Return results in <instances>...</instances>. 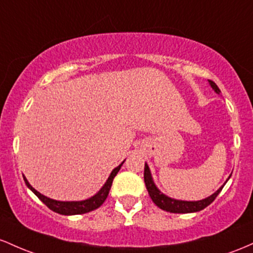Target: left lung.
Instances as JSON below:
<instances>
[{
  "label": "left lung",
  "instance_id": "left-lung-1",
  "mask_svg": "<svg viewBox=\"0 0 253 253\" xmlns=\"http://www.w3.org/2000/svg\"><path fill=\"white\" fill-rule=\"evenodd\" d=\"M209 81V84L211 86V88L220 94L221 90L218 89V87L216 86L215 82H212L211 80ZM231 178V175L228 177V179ZM227 179V180H228ZM226 180V183H227ZM144 183H146V188L148 190V194L152 198V201L154 202L160 209L163 211H169V212H178V214H186V212H196L200 211L202 209L208 207L209 204L212 203V201L216 198V196L220 194V191L222 190L225 184L221 186L220 189L216 190L214 194L209 196V197L204 198V200H200V201H181V200H175V198H171L169 197L167 195H165L164 192H161L160 190L158 189V186L155 185L154 180H153L152 173H150L149 166L147 165V163L144 164Z\"/></svg>",
  "mask_w": 253,
  "mask_h": 253
}]
</instances>
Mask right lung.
Returning a JSON list of instances; mask_svg holds the SVG:
<instances>
[{
    "label": "right lung",
    "mask_w": 253,
    "mask_h": 253,
    "mask_svg": "<svg viewBox=\"0 0 253 253\" xmlns=\"http://www.w3.org/2000/svg\"><path fill=\"white\" fill-rule=\"evenodd\" d=\"M124 161L121 165H118L116 169H112V172L110 173L109 178H107L106 183L104 184L103 188L99 190V191L96 192L94 196H92V197L87 198V200H84V201H56V200H52V198L46 197V196H44L39 191H37V190L33 188L30 183H28V180L26 179V177H25V175H24V180H25V183H26L27 188L30 189L31 191H32L33 194H35L37 197H38L39 200H41L42 202L44 203L47 208H50L52 211L58 212V214H61V215L84 214V212H89V211H94V209H96V208H99V207H100L101 204L105 202V200H106L107 196H109L110 189H111L113 178L117 175V173L119 172V169H121L122 165L124 164Z\"/></svg>",
    "instance_id": "right-lung-1"
}]
</instances>
